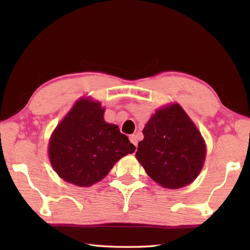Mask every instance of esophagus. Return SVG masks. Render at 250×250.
<instances>
[{
    "label": "esophagus",
    "instance_id": "esophagus-1",
    "mask_svg": "<svg viewBox=\"0 0 250 250\" xmlns=\"http://www.w3.org/2000/svg\"><path fill=\"white\" fill-rule=\"evenodd\" d=\"M129 140H130V142L132 143V144H133L135 147H137V139H136L135 135H130L129 136Z\"/></svg>",
    "mask_w": 250,
    "mask_h": 250
}]
</instances>
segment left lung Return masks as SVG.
I'll return each instance as SVG.
<instances>
[{"label":"left lung","instance_id":"1","mask_svg":"<svg viewBox=\"0 0 250 250\" xmlns=\"http://www.w3.org/2000/svg\"><path fill=\"white\" fill-rule=\"evenodd\" d=\"M135 158L163 188L194 182L203 168L206 144L198 126L178 103L159 107L146 122Z\"/></svg>","mask_w":250,"mask_h":250}]
</instances>
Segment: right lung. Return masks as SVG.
<instances>
[{
  "instance_id": "right-lung-1",
  "label": "right lung",
  "mask_w": 250,
  "mask_h": 250,
  "mask_svg": "<svg viewBox=\"0 0 250 250\" xmlns=\"http://www.w3.org/2000/svg\"><path fill=\"white\" fill-rule=\"evenodd\" d=\"M104 113L99 101L82 97L52 131L48 158L64 182L90 187L106 177L122 157L134 152L128 136L106 122Z\"/></svg>"
}]
</instances>
